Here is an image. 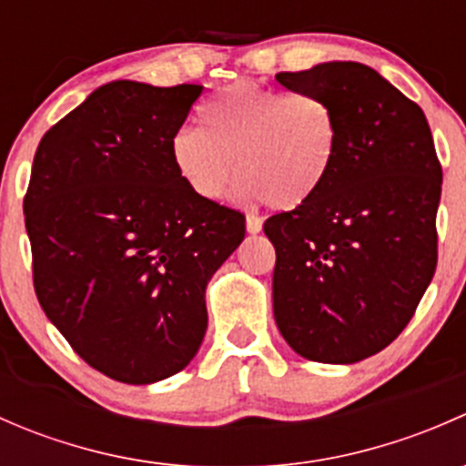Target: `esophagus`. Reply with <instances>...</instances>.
Returning a JSON list of instances; mask_svg holds the SVG:
<instances>
[{
    "label": "esophagus",
    "mask_w": 466,
    "mask_h": 466,
    "mask_svg": "<svg viewBox=\"0 0 466 466\" xmlns=\"http://www.w3.org/2000/svg\"><path fill=\"white\" fill-rule=\"evenodd\" d=\"M261 228H263V220L261 218H257V216H248V218H246V229H248V232H250V234H259Z\"/></svg>",
    "instance_id": "34e87169"
}]
</instances>
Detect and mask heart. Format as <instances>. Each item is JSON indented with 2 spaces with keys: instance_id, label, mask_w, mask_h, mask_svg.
I'll return each mask as SVG.
<instances>
[{
  "instance_id": "1",
  "label": "heart",
  "mask_w": 466,
  "mask_h": 466,
  "mask_svg": "<svg viewBox=\"0 0 466 466\" xmlns=\"http://www.w3.org/2000/svg\"><path fill=\"white\" fill-rule=\"evenodd\" d=\"M200 126L171 139L180 180L203 200H220L237 171L243 198L298 209L322 191L338 153V116L331 103L309 92H277L248 83L205 103Z\"/></svg>"
}]
</instances>
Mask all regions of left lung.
<instances>
[{"label": "left lung", "instance_id": "left-lung-1", "mask_svg": "<svg viewBox=\"0 0 466 466\" xmlns=\"http://www.w3.org/2000/svg\"><path fill=\"white\" fill-rule=\"evenodd\" d=\"M275 78L327 98L340 130L320 194L263 225L277 252V329L304 359L359 363L406 329L433 279V135L421 107L368 65L333 60Z\"/></svg>", "mask_w": 466, "mask_h": 466}]
</instances>
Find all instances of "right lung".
Listing matches in <instances>:
<instances>
[{
  "label": "right lung",
  "mask_w": 466,
  "mask_h": 466,
  "mask_svg": "<svg viewBox=\"0 0 466 466\" xmlns=\"http://www.w3.org/2000/svg\"><path fill=\"white\" fill-rule=\"evenodd\" d=\"M203 86L112 81L46 130L25 223L42 311L106 377L157 383L191 363L205 290L246 216L180 180L171 139Z\"/></svg>",
  "instance_id": "add662e5"
}]
</instances>
